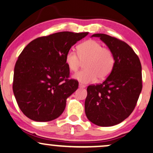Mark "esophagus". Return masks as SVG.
Wrapping results in <instances>:
<instances>
[{"label": "esophagus", "instance_id": "obj_1", "mask_svg": "<svg viewBox=\"0 0 153 153\" xmlns=\"http://www.w3.org/2000/svg\"><path fill=\"white\" fill-rule=\"evenodd\" d=\"M79 86V88H84L85 87V85H83V84H81V83H80Z\"/></svg>", "mask_w": 153, "mask_h": 153}]
</instances>
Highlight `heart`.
<instances>
[{
    "label": "heart",
    "mask_w": 153,
    "mask_h": 153,
    "mask_svg": "<svg viewBox=\"0 0 153 153\" xmlns=\"http://www.w3.org/2000/svg\"><path fill=\"white\" fill-rule=\"evenodd\" d=\"M77 51L70 49L65 55V62L69 70L76 72L81 62H85L84 68L74 74V78L82 83L94 82L97 78L100 80L106 79L111 72L115 63L112 51L103 47L94 39L83 42L77 47Z\"/></svg>",
    "instance_id": "1"
}]
</instances>
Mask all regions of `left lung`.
Wrapping results in <instances>:
<instances>
[{
	"mask_svg": "<svg viewBox=\"0 0 153 153\" xmlns=\"http://www.w3.org/2000/svg\"><path fill=\"white\" fill-rule=\"evenodd\" d=\"M114 56L115 63L103 83L87 88L85 112L88 120L101 127L119 124L134 109L142 90L141 65L134 50L120 39L97 33Z\"/></svg>",
	"mask_w": 153,
	"mask_h": 153,
	"instance_id": "1",
	"label": "left lung"
}]
</instances>
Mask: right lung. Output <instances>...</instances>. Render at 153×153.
I'll use <instances>...</instances> for the list:
<instances>
[{
	"mask_svg": "<svg viewBox=\"0 0 153 153\" xmlns=\"http://www.w3.org/2000/svg\"><path fill=\"white\" fill-rule=\"evenodd\" d=\"M88 33L59 32L30 42L14 67L13 92L25 116L37 122L57 118L79 83L70 79L65 55Z\"/></svg>",
	"mask_w": 153,
	"mask_h": 153,
	"instance_id": "obj_1",
	"label": "right lung"
}]
</instances>
